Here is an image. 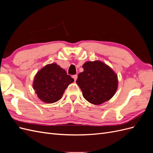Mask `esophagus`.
Instances as JSON below:
<instances>
[{
    "label": "esophagus",
    "mask_w": 153,
    "mask_h": 153,
    "mask_svg": "<svg viewBox=\"0 0 153 153\" xmlns=\"http://www.w3.org/2000/svg\"><path fill=\"white\" fill-rule=\"evenodd\" d=\"M73 79L75 80V81H76V79H77V78H78V75H73Z\"/></svg>",
    "instance_id": "obj_1"
}]
</instances>
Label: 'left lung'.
I'll return each instance as SVG.
<instances>
[{
    "label": "left lung",
    "mask_w": 153,
    "mask_h": 153,
    "mask_svg": "<svg viewBox=\"0 0 153 153\" xmlns=\"http://www.w3.org/2000/svg\"><path fill=\"white\" fill-rule=\"evenodd\" d=\"M82 68L84 71L76 82L88 102L98 105L112 98L118 87L117 75L113 69L100 61L85 62Z\"/></svg>",
    "instance_id": "8db88e82"
}]
</instances>
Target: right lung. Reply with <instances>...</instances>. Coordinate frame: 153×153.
I'll return each mask as SVG.
<instances>
[{
	"label": "right lung",
	"instance_id": "1",
	"mask_svg": "<svg viewBox=\"0 0 153 153\" xmlns=\"http://www.w3.org/2000/svg\"><path fill=\"white\" fill-rule=\"evenodd\" d=\"M73 82V78L68 75L64 69L53 62L37 72L32 87L40 100L53 103L61 99L68 86Z\"/></svg>",
	"mask_w": 153,
	"mask_h": 153
}]
</instances>
